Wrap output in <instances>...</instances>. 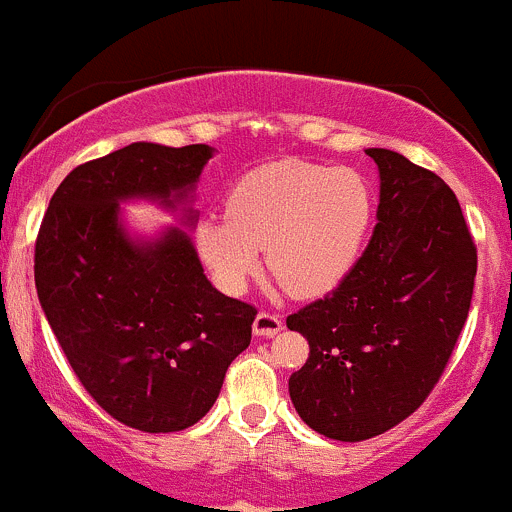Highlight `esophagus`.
Here are the masks:
<instances>
[{"mask_svg":"<svg viewBox=\"0 0 512 512\" xmlns=\"http://www.w3.org/2000/svg\"><path fill=\"white\" fill-rule=\"evenodd\" d=\"M281 318L273 316V313H258L254 318V333L256 336H263V338H271L276 336L278 331H281Z\"/></svg>","mask_w":512,"mask_h":512,"instance_id":"34e87169","label":"esophagus"}]
</instances>
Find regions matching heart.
<instances>
[{"label": "heart", "mask_w": 512, "mask_h": 512, "mask_svg": "<svg viewBox=\"0 0 512 512\" xmlns=\"http://www.w3.org/2000/svg\"><path fill=\"white\" fill-rule=\"evenodd\" d=\"M371 221L373 191L358 171L283 159L241 176L226 214L199 221L196 246L229 293L244 291L263 249L288 293L316 298L353 271Z\"/></svg>", "instance_id": "obj_1"}]
</instances>
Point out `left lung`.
Wrapping results in <instances>:
<instances>
[{
  "label": "left lung",
  "mask_w": 512,
  "mask_h": 512,
  "mask_svg": "<svg viewBox=\"0 0 512 512\" xmlns=\"http://www.w3.org/2000/svg\"><path fill=\"white\" fill-rule=\"evenodd\" d=\"M376 161V229L336 291L286 318L308 341L288 378L301 421L358 443L411 416L445 371L468 318L478 254L440 176L391 149Z\"/></svg>",
  "instance_id": "8db88e82"
}]
</instances>
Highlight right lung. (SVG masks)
<instances>
[{
  "instance_id": "obj_1",
  "label": "right lung",
  "mask_w": 512,
  "mask_h": 512,
  "mask_svg": "<svg viewBox=\"0 0 512 512\" xmlns=\"http://www.w3.org/2000/svg\"><path fill=\"white\" fill-rule=\"evenodd\" d=\"M214 149L136 141L77 166L54 191L34 254L39 303L82 386L124 426L174 433L219 398L256 308L211 286L194 191ZM151 200L185 226L144 237L121 203Z\"/></svg>"
}]
</instances>
